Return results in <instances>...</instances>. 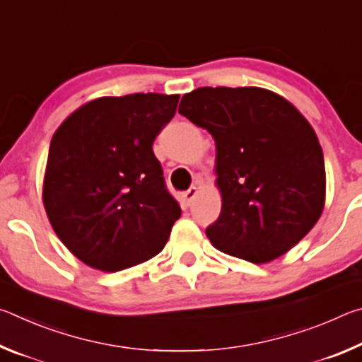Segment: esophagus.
I'll return each mask as SVG.
<instances>
[{
    "label": "esophagus",
    "instance_id": "esophagus-1",
    "mask_svg": "<svg viewBox=\"0 0 362 362\" xmlns=\"http://www.w3.org/2000/svg\"><path fill=\"white\" fill-rule=\"evenodd\" d=\"M198 194V188L196 187H189L185 193L182 194V199H183V204L185 206H189L192 204V201L194 199V196Z\"/></svg>",
    "mask_w": 362,
    "mask_h": 362
}]
</instances>
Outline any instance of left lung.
<instances>
[{"label": "left lung", "instance_id": "8db88e82", "mask_svg": "<svg viewBox=\"0 0 362 362\" xmlns=\"http://www.w3.org/2000/svg\"><path fill=\"white\" fill-rule=\"evenodd\" d=\"M179 113L216 140L222 211L206 228L214 247L259 265L313 228L326 201L324 156L291 102L262 88H198Z\"/></svg>", "mask_w": 362, "mask_h": 362}]
</instances>
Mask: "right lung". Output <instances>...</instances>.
Masks as SVG:
<instances>
[{
	"mask_svg": "<svg viewBox=\"0 0 362 362\" xmlns=\"http://www.w3.org/2000/svg\"><path fill=\"white\" fill-rule=\"evenodd\" d=\"M179 95L100 97L79 107L49 146L42 203L54 231L86 265L119 272L166 246L182 209L153 142Z\"/></svg>",
	"mask_w": 362,
	"mask_h": 362,
	"instance_id": "right-lung-1",
	"label": "right lung"
}]
</instances>
